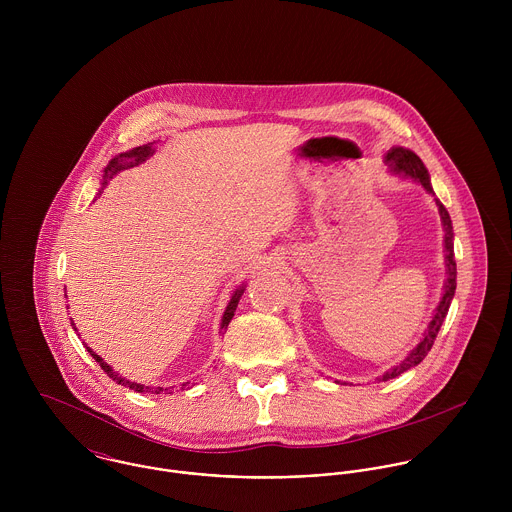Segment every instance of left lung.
<instances>
[{
    "mask_svg": "<svg viewBox=\"0 0 512 512\" xmlns=\"http://www.w3.org/2000/svg\"><path fill=\"white\" fill-rule=\"evenodd\" d=\"M384 163L390 167V171L394 173H402L404 177H410L418 183L424 185V189L428 193H434L432 189V183H430V173L426 169V165L422 163V159L406 149V147H390L386 153H384ZM436 205H438L439 217H441V226H443V252H445V274H447V280H445V286H443V295L439 299L438 307H436V313L422 337V341L410 351V355L400 363V365L390 368L388 372H384L378 380H390V378H396L400 376L402 372L410 370L412 366H418L426 355L430 353L436 337H438L439 327L449 311V305H451V299L455 295V278H457V266H455V258H453V226H451V219H449V213L445 211V207L441 205V201L436 199Z\"/></svg>",
    "mask_w": 512,
    "mask_h": 512,
    "instance_id": "left-lung-1",
    "label": "left lung"
}]
</instances>
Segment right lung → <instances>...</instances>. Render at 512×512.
<instances>
[{"label": "right lung", "mask_w": 512, "mask_h": 512, "mask_svg": "<svg viewBox=\"0 0 512 512\" xmlns=\"http://www.w3.org/2000/svg\"><path fill=\"white\" fill-rule=\"evenodd\" d=\"M153 144H155V142L146 144V146L134 147V149L124 151V153H118L114 159H110V163L104 167L102 187H106L108 181H110L116 173H120V171H124V169H130V167H134V165H140V163H144L146 159H149V157L155 153V146H153ZM242 293H244V286H240L236 292L232 293V297H230V301H228V305H226V309H224V315H222V319H220V329H222V331H226L230 319L234 317V311H236V305H238ZM71 325L74 327L73 321H71ZM74 331H76V329H74ZM86 349H88V353L92 355V359H94L98 365L102 366V370H104L112 380H116L118 384L130 386V388L136 390V392H151V394H161V392L167 394V392H169V388H163V386H146V384H138V382L126 380L124 376H120L118 372H114L112 366L108 365V363H104L102 357H98L90 347H86ZM185 384H187V382H185ZM185 384H183V386H185ZM171 388H173V386H171ZM169 394H171V392H169Z\"/></svg>", "instance_id": "obj_1"}]
</instances>
